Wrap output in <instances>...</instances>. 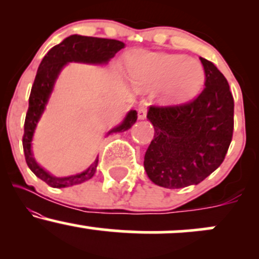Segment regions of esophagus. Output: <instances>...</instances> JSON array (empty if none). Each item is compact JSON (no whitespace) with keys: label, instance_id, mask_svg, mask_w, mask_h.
Here are the masks:
<instances>
[{"label":"esophagus","instance_id":"1","mask_svg":"<svg viewBox=\"0 0 259 259\" xmlns=\"http://www.w3.org/2000/svg\"><path fill=\"white\" fill-rule=\"evenodd\" d=\"M147 115V108L145 106H140L139 107V111H138V117L139 119H145Z\"/></svg>","mask_w":259,"mask_h":259}]
</instances>
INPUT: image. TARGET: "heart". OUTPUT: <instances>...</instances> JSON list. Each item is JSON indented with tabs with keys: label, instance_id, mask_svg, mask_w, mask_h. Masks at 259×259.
I'll return each instance as SVG.
<instances>
[{
	"label": "heart",
	"instance_id": "b5f03b06",
	"mask_svg": "<svg viewBox=\"0 0 259 259\" xmlns=\"http://www.w3.org/2000/svg\"><path fill=\"white\" fill-rule=\"evenodd\" d=\"M130 78L135 86L144 91L164 84V101L185 102L194 99L203 88L206 73L200 62L185 56L142 53L130 63Z\"/></svg>",
	"mask_w": 259,
	"mask_h": 259
}]
</instances>
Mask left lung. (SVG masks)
Instances as JSON below:
<instances>
[{"label":"left lung","instance_id":"obj_1","mask_svg":"<svg viewBox=\"0 0 259 259\" xmlns=\"http://www.w3.org/2000/svg\"><path fill=\"white\" fill-rule=\"evenodd\" d=\"M206 88L185 105L151 106L147 119L154 136L144 167L156 185L181 189L197 185L222 164L234 130V99L225 76L200 57Z\"/></svg>","mask_w":259,"mask_h":259}]
</instances>
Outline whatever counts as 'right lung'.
Returning <instances> with one entry per match:
<instances>
[{
	"instance_id": "add662e5",
	"label": "right lung",
	"mask_w": 259,
	"mask_h": 259,
	"mask_svg": "<svg viewBox=\"0 0 259 259\" xmlns=\"http://www.w3.org/2000/svg\"><path fill=\"white\" fill-rule=\"evenodd\" d=\"M124 46H125L124 42L112 40V38L81 36V35L76 34L70 35V36L65 37L61 44L53 46L38 65L36 76H35L34 84L31 88L30 97H29V108L26 112L24 123L23 148H24L28 167L37 178L49 184L50 186L61 189V187H69L84 183L94 177L96 173L97 164H99V156H97L90 167L81 173L59 178L49 173L35 159L31 150L32 138H34L38 120L46 109L59 74L65 65L70 62L95 65L108 64V62L114 57L115 53L124 49ZM136 119H138V112L132 109L126 113L125 118L120 124H118L117 126L107 133V136L113 133L126 132L135 124Z\"/></svg>"
}]
</instances>
